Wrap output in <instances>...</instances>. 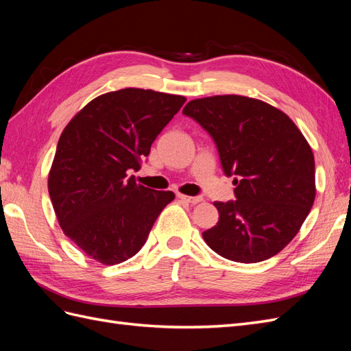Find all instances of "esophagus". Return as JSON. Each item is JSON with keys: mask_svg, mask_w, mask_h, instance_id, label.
<instances>
[{"mask_svg": "<svg viewBox=\"0 0 351 351\" xmlns=\"http://www.w3.org/2000/svg\"><path fill=\"white\" fill-rule=\"evenodd\" d=\"M177 197L180 200L187 202V204H192V205H196V204H199V202L204 200V197H202V196H186V195H180V193L177 195Z\"/></svg>", "mask_w": 351, "mask_h": 351, "instance_id": "1", "label": "esophagus"}]
</instances>
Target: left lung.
Segmentation results:
<instances>
[{"label": "left lung", "instance_id": "8db88e82", "mask_svg": "<svg viewBox=\"0 0 351 351\" xmlns=\"http://www.w3.org/2000/svg\"><path fill=\"white\" fill-rule=\"evenodd\" d=\"M183 114L214 141L236 200L215 202L219 219L202 232L219 256L256 263L299 232L315 200V159L302 132L259 99L218 95L190 101Z\"/></svg>", "mask_w": 351, "mask_h": 351}]
</instances>
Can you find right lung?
<instances>
[{"label": "right lung", "mask_w": 351, "mask_h": 351, "mask_svg": "<svg viewBox=\"0 0 351 351\" xmlns=\"http://www.w3.org/2000/svg\"><path fill=\"white\" fill-rule=\"evenodd\" d=\"M184 97L127 88L90 101L61 133L48 192L64 234L105 265L121 263L142 249L154 222L174 199L137 184L156 136Z\"/></svg>", "instance_id": "right-lung-1"}]
</instances>
